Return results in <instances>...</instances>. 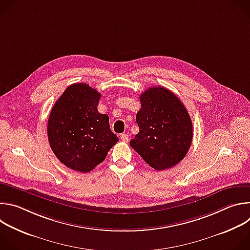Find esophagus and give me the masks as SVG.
I'll use <instances>...</instances> for the list:
<instances>
[{"label":"esophagus","mask_w":250,"mask_h":250,"mask_svg":"<svg viewBox=\"0 0 250 250\" xmlns=\"http://www.w3.org/2000/svg\"><path fill=\"white\" fill-rule=\"evenodd\" d=\"M121 139L124 142H128V135L126 133H123V134H121Z\"/></svg>","instance_id":"esophagus-1"}]
</instances>
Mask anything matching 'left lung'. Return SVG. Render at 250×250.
I'll return each instance as SVG.
<instances>
[{
    "mask_svg": "<svg viewBox=\"0 0 250 250\" xmlns=\"http://www.w3.org/2000/svg\"><path fill=\"white\" fill-rule=\"evenodd\" d=\"M136 114L138 133L130 146L153 169H169L187 154L193 138V125L182 102L168 89L148 88L139 97Z\"/></svg>",
    "mask_w": 250,
    "mask_h": 250,
    "instance_id": "obj_1",
    "label": "left lung"
}]
</instances>
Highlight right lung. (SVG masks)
<instances>
[{
	"label": "right lung",
	"mask_w": 250,
	"mask_h": 250,
	"mask_svg": "<svg viewBox=\"0 0 250 250\" xmlns=\"http://www.w3.org/2000/svg\"><path fill=\"white\" fill-rule=\"evenodd\" d=\"M101 94L85 83L67 87L49 115L50 147L68 168L88 173L102 163L119 141L108 115L98 112Z\"/></svg>",
	"instance_id": "1"
}]
</instances>
